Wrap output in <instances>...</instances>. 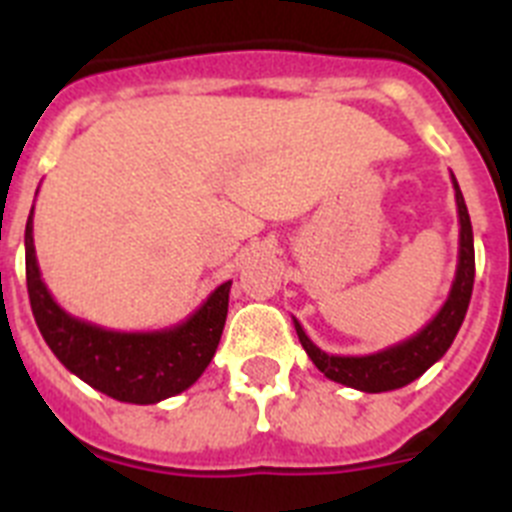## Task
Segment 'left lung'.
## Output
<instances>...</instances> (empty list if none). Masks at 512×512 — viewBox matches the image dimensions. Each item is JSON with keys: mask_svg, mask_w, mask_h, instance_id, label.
Segmentation results:
<instances>
[{"mask_svg": "<svg viewBox=\"0 0 512 512\" xmlns=\"http://www.w3.org/2000/svg\"><path fill=\"white\" fill-rule=\"evenodd\" d=\"M451 184H454L456 212H459V259H456V274L454 282H451L449 297L441 305V310L415 336L405 338V341L395 343V346L382 348V351H374V354L336 356L325 354L323 348L315 346L305 333V328L300 325V320L292 318L302 348L307 351L312 364L318 366L328 379L361 392L400 390L405 384L415 382L420 374L428 372L449 351L461 323H464L474 287L472 220H469L467 202H464V194H461L454 174H451Z\"/></svg>", "mask_w": 512, "mask_h": 512, "instance_id": "1", "label": "left lung"}]
</instances>
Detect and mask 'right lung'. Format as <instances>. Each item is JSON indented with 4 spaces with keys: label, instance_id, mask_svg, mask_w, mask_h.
Returning a JSON list of instances; mask_svg holds the SVG:
<instances>
[{
    "label": "right lung",
    "instance_id": "obj_1",
    "mask_svg": "<svg viewBox=\"0 0 512 512\" xmlns=\"http://www.w3.org/2000/svg\"><path fill=\"white\" fill-rule=\"evenodd\" d=\"M25 274L35 323L56 359L102 395L133 405H156L202 377L223 336L233 284L223 282L189 318L161 330L128 333L74 318L40 277L33 210L25 225Z\"/></svg>",
    "mask_w": 512,
    "mask_h": 512
}]
</instances>
